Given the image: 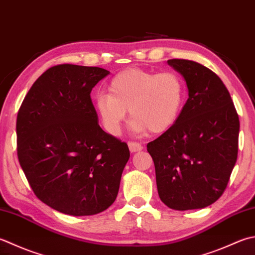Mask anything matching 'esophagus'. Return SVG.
Instances as JSON below:
<instances>
[{"mask_svg":"<svg viewBox=\"0 0 255 255\" xmlns=\"http://www.w3.org/2000/svg\"><path fill=\"white\" fill-rule=\"evenodd\" d=\"M128 147H129V150H130V152L140 151L141 149H142V146H141L140 143L134 142V141H129L128 142Z\"/></svg>","mask_w":255,"mask_h":255,"instance_id":"esophagus-1","label":"esophagus"}]
</instances>
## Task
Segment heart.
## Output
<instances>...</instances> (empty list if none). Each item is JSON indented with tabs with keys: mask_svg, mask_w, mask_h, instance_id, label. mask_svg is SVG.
Wrapping results in <instances>:
<instances>
[{
	"mask_svg": "<svg viewBox=\"0 0 255 255\" xmlns=\"http://www.w3.org/2000/svg\"><path fill=\"white\" fill-rule=\"evenodd\" d=\"M184 96V82L177 73L128 68L112 78L108 95L96 97L95 109L113 136L121 132L127 111L132 130L144 132L149 129L152 133H162L177 123Z\"/></svg>",
	"mask_w": 255,
	"mask_h": 255,
	"instance_id": "b5f03b06",
	"label": "heart"
}]
</instances>
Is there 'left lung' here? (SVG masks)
Returning <instances> with one entry per match:
<instances>
[{"instance_id":"1","label":"left lung","mask_w":255,"mask_h":255,"mask_svg":"<svg viewBox=\"0 0 255 255\" xmlns=\"http://www.w3.org/2000/svg\"><path fill=\"white\" fill-rule=\"evenodd\" d=\"M168 64L184 78L186 104L177 123L147 144L160 200L173 210L202 209L226 190L237 162L240 122L223 82L188 59Z\"/></svg>"}]
</instances>
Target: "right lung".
Instances as JSON below:
<instances>
[{
    "label": "right lung",
    "instance_id": "add662e5",
    "mask_svg": "<svg viewBox=\"0 0 255 255\" xmlns=\"http://www.w3.org/2000/svg\"><path fill=\"white\" fill-rule=\"evenodd\" d=\"M108 71L62 64L29 89L16 121L17 156L36 197L54 210L93 216L116 200L130 152L105 132L91 92Z\"/></svg>",
    "mask_w": 255,
    "mask_h": 255
}]
</instances>
